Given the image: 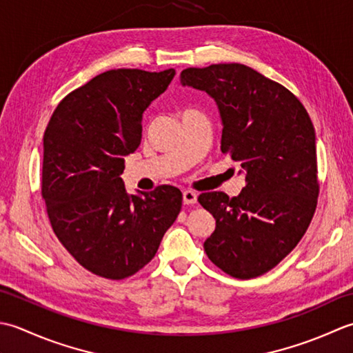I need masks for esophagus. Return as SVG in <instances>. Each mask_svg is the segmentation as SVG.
Wrapping results in <instances>:
<instances>
[{
  "label": "esophagus",
  "instance_id": "esophagus-1",
  "mask_svg": "<svg viewBox=\"0 0 353 353\" xmlns=\"http://www.w3.org/2000/svg\"><path fill=\"white\" fill-rule=\"evenodd\" d=\"M196 199H198V195H196L195 192H192V190L183 192V203H184V204H187V205L195 204Z\"/></svg>",
  "mask_w": 353,
  "mask_h": 353
}]
</instances>
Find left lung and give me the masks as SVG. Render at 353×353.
Segmentation results:
<instances>
[{"mask_svg":"<svg viewBox=\"0 0 353 353\" xmlns=\"http://www.w3.org/2000/svg\"><path fill=\"white\" fill-rule=\"evenodd\" d=\"M179 81L214 100L221 150L239 163L245 178L232 199L222 192L199 195L216 221L205 253L236 279L262 276L296 248L317 207L312 121L291 91L242 63L187 68Z\"/></svg>","mask_w":353,"mask_h":353,"instance_id":"obj_1","label":"left lung"}]
</instances>
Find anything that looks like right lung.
Listing matches in <instances>:
<instances>
[{"label": "right lung", "mask_w": 353, "mask_h": 353, "mask_svg": "<svg viewBox=\"0 0 353 353\" xmlns=\"http://www.w3.org/2000/svg\"><path fill=\"white\" fill-rule=\"evenodd\" d=\"M174 76L106 71L70 92L46 129L42 196L53 232L100 277L125 279L152 261L181 210L176 187L128 193L120 178L141 143L143 114Z\"/></svg>", "instance_id": "add662e5"}]
</instances>
